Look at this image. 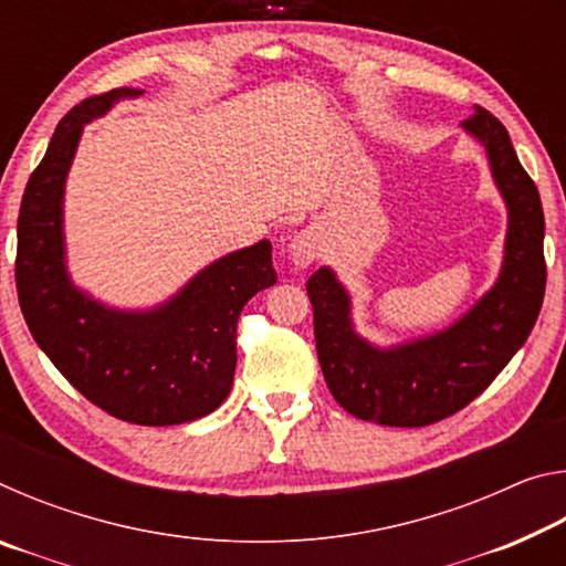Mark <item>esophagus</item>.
<instances>
[{"instance_id": "obj_1", "label": "esophagus", "mask_w": 566, "mask_h": 566, "mask_svg": "<svg viewBox=\"0 0 566 566\" xmlns=\"http://www.w3.org/2000/svg\"><path fill=\"white\" fill-rule=\"evenodd\" d=\"M319 256V247L317 239H314L310 232H300L290 244V262L296 266V270H306L314 260Z\"/></svg>"}]
</instances>
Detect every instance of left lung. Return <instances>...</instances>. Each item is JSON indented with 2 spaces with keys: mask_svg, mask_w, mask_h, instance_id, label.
Segmentation results:
<instances>
[{
  "mask_svg": "<svg viewBox=\"0 0 566 566\" xmlns=\"http://www.w3.org/2000/svg\"><path fill=\"white\" fill-rule=\"evenodd\" d=\"M462 129L484 147L506 205L502 270L472 310L427 337L375 347L354 329L352 296L334 270L319 266L306 282L324 379L334 399L364 421L427 427L452 417L492 385L539 317L547 284L539 191L494 114L476 107Z\"/></svg>",
  "mask_w": 566,
  "mask_h": 566,
  "instance_id": "left-lung-1",
  "label": "left lung"
}]
</instances>
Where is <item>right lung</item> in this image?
Returning a JSON list of instances; mask_svg holds the SVG:
<instances>
[{
  "label": "right lung",
  "instance_id": "add662e5",
  "mask_svg": "<svg viewBox=\"0 0 566 566\" xmlns=\"http://www.w3.org/2000/svg\"><path fill=\"white\" fill-rule=\"evenodd\" d=\"M139 94L122 87L90 97L56 124L19 207L14 276L34 342L76 391L122 421L169 427L207 417L232 391L237 319L276 272L262 239L207 264L151 310H117L72 282L64 185L84 124Z\"/></svg>",
  "mask_w": 566,
  "mask_h": 566
}]
</instances>
